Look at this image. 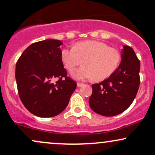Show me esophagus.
<instances>
[{
    "label": "esophagus",
    "mask_w": 155,
    "mask_h": 155,
    "mask_svg": "<svg viewBox=\"0 0 155 155\" xmlns=\"http://www.w3.org/2000/svg\"><path fill=\"white\" fill-rule=\"evenodd\" d=\"M84 85V84L79 83V82L77 83V87H83Z\"/></svg>",
    "instance_id": "1"
}]
</instances>
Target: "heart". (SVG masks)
I'll return each mask as SVG.
<instances>
[{"label": "heart", "mask_w": 155, "mask_h": 155, "mask_svg": "<svg viewBox=\"0 0 155 155\" xmlns=\"http://www.w3.org/2000/svg\"><path fill=\"white\" fill-rule=\"evenodd\" d=\"M84 58V67L73 73V77L78 80L95 79L101 81L115 72L121 62V54L116 48L93 40L78 42L74 48H64L61 51V60L69 72L73 71Z\"/></svg>", "instance_id": "obj_1"}]
</instances>
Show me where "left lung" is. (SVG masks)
<instances>
[{
  "label": "left lung",
  "instance_id": "obj_1",
  "mask_svg": "<svg viewBox=\"0 0 155 155\" xmlns=\"http://www.w3.org/2000/svg\"><path fill=\"white\" fill-rule=\"evenodd\" d=\"M122 60L108 79L92 85L89 104L93 111L105 117L116 116L130 106L140 84V61L133 49L123 46Z\"/></svg>",
  "mask_w": 155,
  "mask_h": 155
}]
</instances>
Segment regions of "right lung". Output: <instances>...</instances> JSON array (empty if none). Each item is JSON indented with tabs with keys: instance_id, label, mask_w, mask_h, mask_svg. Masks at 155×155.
<instances>
[{
	"instance_id": "1",
	"label": "right lung",
	"mask_w": 155,
	"mask_h": 155,
	"mask_svg": "<svg viewBox=\"0 0 155 155\" xmlns=\"http://www.w3.org/2000/svg\"><path fill=\"white\" fill-rule=\"evenodd\" d=\"M60 40L32 44L16 65L15 77L21 101L33 114L51 117L64 111L76 88L61 60Z\"/></svg>"
}]
</instances>
